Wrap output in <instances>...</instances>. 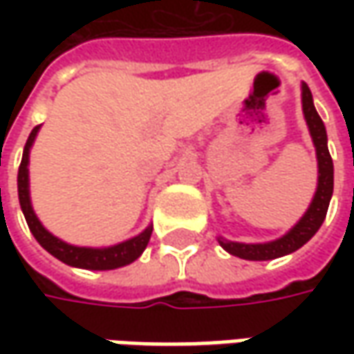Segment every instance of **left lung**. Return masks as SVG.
<instances>
[{"label": "left lung", "mask_w": 354, "mask_h": 354, "mask_svg": "<svg viewBox=\"0 0 354 354\" xmlns=\"http://www.w3.org/2000/svg\"><path fill=\"white\" fill-rule=\"evenodd\" d=\"M301 104H304V116H306L307 128H309L311 140L315 145L317 167H319L317 191L313 195V201H311L306 214L299 218V223L293 226L288 234H283L278 240L264 242V244H242V242H230L226 238L218 236V244L232 256L244 258V260H274L279 256L292 254L297 248H301L306 242H309L325 221L329 201L333 195V159H331L329 149H327L325 124H323V120L313 106V96H311V90L306 82L301 84Z\"/></svg>", "instance_id": "8db88e82"}]
</instances>
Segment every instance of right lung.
Returning a JSON list of instances; mask_svg holds the SVG:
<instances>
[{"label": "right lung", "instance_id": "right-lung-1", "mask_svg": "<svg viewBox=\"0 0 354 354\" xmlns=\"http://www.w3.org/2000/svg\"><path fill=\"white\" fill-rule=\"evenodd\" d=\"M41 126H35L33 131L29 133V140L25 143L23 149V159H21L19 173H17V193H19L21 211L25 214V221L29 225V230L33 232L37 242L55 258H59L61 262L75 268H84V270H116L122 266L131 264L133 260H138L145 250L153 226H147L142 234L129 238L126 242H120L116 246H108V248H82V246H73L62 242L61 238L53 236L45 226L39 223L33 207H31V197H29V151L35 142V136Z\"/></svg>", "mask_w": 354, "mask_h": 354}]
</instances>
